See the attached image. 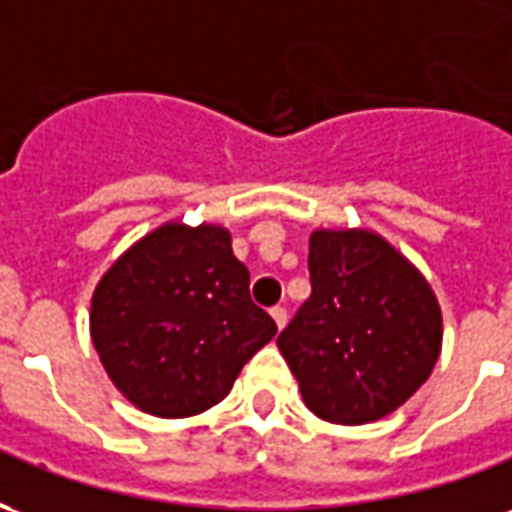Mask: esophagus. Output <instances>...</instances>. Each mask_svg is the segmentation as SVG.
Returning a JSON list of instances; mask_svg holds the SVG:
<instances>
[{
    "label": "esophagus",
    "instance_id": "obj_1",
    "mask_svg": "<svg viewBox=\"0 0 512 512\" xmlns=\"http://www.w3.org/2000/svg\"><path fill=\"white\" fill-rule=\"evenodd\" d=\"M271 318H274V323H277L279 329H285V323H288V310H285V307H274V310H271Z\"/></svg>",
    "mask_w": 512,
    "mask_h": 512
}]
</instances>
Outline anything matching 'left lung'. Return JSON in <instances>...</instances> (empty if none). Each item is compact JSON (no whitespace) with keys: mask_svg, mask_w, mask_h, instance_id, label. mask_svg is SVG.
I'll list each match as a JSON object with an SVG mask.
<instances>
[{"mask_svg":"<svg viewBox=\"0 0 512 512\" xmlns=\"http://www.w3.org/2000/svg\"><path fill=\"white\" fill-rule=\"evenodd\" d=\"M312 296L277 345L315 417L367 425L428 381L441 310L428 279L373 230H312Z\"/></svg>","mask_w":512,"mask_h":512,"instance_id":"left-lung-1","label":"left lung"}]
</instances>
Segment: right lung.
Instances as JSON below:
<instances>
[{"label": "right lung", "instance_id": "right-lung-1", "mask_svg": "<svg viewBox=\"0 0 512 512\" xmlns=\"http://www.w3.org/2000/svg\"><path fill=\"white\" fill-rule=\"evenodd\" d=\"M112 384L145 414H202L277 334L249 296V271L219 224L167 222L117 257L90 304Z\"/></svg>", "mask_w": 512, "mask_h": 512}]
</instances>
